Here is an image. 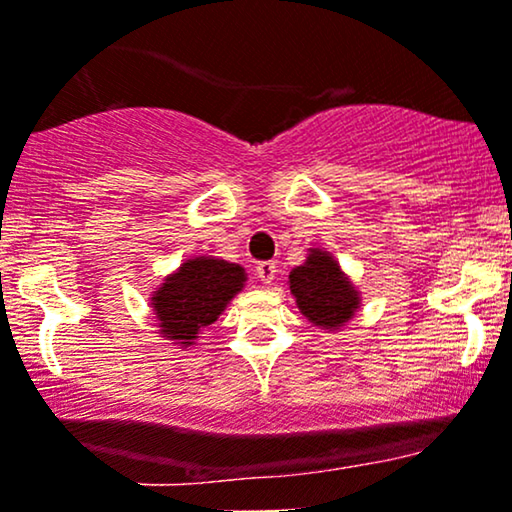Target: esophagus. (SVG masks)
I'll use <instances>...</instances> for the list:
<instances>
[{"label":"esophagus","instance_id":"34e87169","mask_svg":"<svg viewBox=\"0 0 512 512\" xmlns=\"http://www.w3.org/2000/svg\"><path fill=\"white\" fill-rule=\"evenodd\" d=\"M255 274L264 285H271V283H274V278H276V264L274 262H260V264H257Z\"/></svg>","mask_w":512,"mask_h":512}]
</instances>
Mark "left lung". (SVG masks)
<instances>
[{
	"mask_svg": "<svg viewBox=\"0 0 512 512\" xmlns=\"http://www.w3.org/2000/svg\"><path fill=\"white\" fill-rule=\"evenodd\" d=\"M288 288L302 316L327 332L342 330L363 304L356 285L325 248H309L304 264L290 271Z\"/></svg>",
	"mask_w": 512,
	"mask_h": 512,
	"instance_id": "1",
	"label": "left lung"
}]
</instances>
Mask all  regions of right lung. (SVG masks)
I'll list each match as a JSON object with an SVG mask.
<instances>
[{
    "instance_id": "add662e5",
    "label": "right lung",
    "mask_w": 512,
    "mask_h": 512,
    "mask_svg": "<svg viewBox=\"0 0 512 512\" xmlns=\"http://www.w3.org/2000/svg\"><path fill=\"white\" fill-rule=\"evenodd\" d=\"M248 274L241 264L222 257L199 255L185 260L152 292V306L159 335L166 342L189 349L206 325H213L238 292Z\"/></svg>"
}]
</instances>
